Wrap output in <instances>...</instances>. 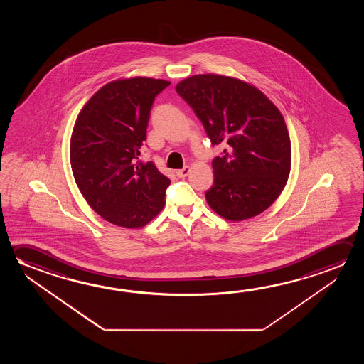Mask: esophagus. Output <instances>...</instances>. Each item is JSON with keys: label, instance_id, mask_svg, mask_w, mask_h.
I'll list each match as a JSON object with an SVG mask.
<instances>
[{"label": "esophagus", "instance_id": "34e87169", "mask_svg": "<svg viewBox=\"0 0 364 364\" xmlns=\"http://www.w3.org/2000/svg\"><path fill=\"white\" fill-rule=\"evenodd\" d=\"M191 173V167L189 166H185L181 168V170H178L176 171V176L178 178H185L188 173Z\"/></svg>", "mask_w": 364, "mask_h": 364}]
</instances>
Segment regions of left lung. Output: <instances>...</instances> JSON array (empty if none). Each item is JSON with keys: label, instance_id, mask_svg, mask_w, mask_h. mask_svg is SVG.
<instances>
[{"label": "left lung", "instance_id": "8db88e82", "mask_svg": "<svg viewBox=\"0 0 364 364\" xmlns=\"http://www.w3.org/2000/svg\"><path fill=\"white\" fill-rule=\"evenodd\" d=\"M176 92L210 144H228L212 161L209 207L230 220L260 215L279 197L291 171V139L279 110L254 86L220 75L191 76Z\"/></svg>", "mask_w": 364, "mask_h": 364}]
</instances>
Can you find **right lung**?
I'll return each mask as SVG.
<instances>
[{
  "mask_svg": "<svg viewBox=\"0 0 364 364\" xmlns=\"http://www.w3.org/2000/svg\"><path fill=\"white\" fill-rule=\"evenodd\" d=\"M168 85L147 77L113 81L86 102L73 127L70 157L78 189L117 226H146L165 205L170 180L138 156L156 96Z\"/></svg>",
  "mask_w": 364,
  "mask_h": 364,
  "instance_id": "right-lung-1",
  "label": "right lung"
}]
</instances>
